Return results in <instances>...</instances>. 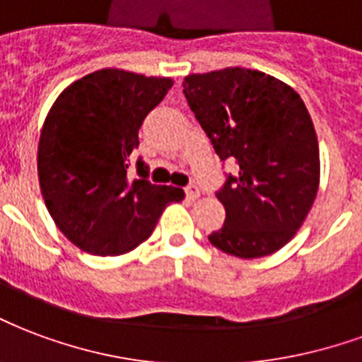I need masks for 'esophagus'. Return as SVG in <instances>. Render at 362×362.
<instances>
[{
  "mask_svg": "<svg viewBox=\"0 0 362 362\" xmlns=\"http://www.w3.org/2000/svg\"><path fill=\"white\" fill-rule=\"evenodd\" d=\"M186 195H188V199L195 202V199H199L202 192H199V188H197V186H188V188H186Z\"/></svg>",
  "mask_w": 362,
  "mask_h": 362,
  "instance_id": "1",
  "label": "esophagus"
}]
</instances>
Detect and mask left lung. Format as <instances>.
Here are the masks:
<instances>
[{
  "label": "left lung",
  "instance_id": "obj_1",
  "mask_svg": "<svg viewBox=\"0 0 362 362\" xmlns=\"http://www.w3.org/2000/svg\"><path fill=\"white\" fill-rule=\"evenodd\" d=\"M184 95L218 157L240 163L216 194L226 218L209 242L240 259L276 253L301 228L320 184L303 99L282 80L242 66L188 74Z\"/></svg>",
  "mask_w": 362,
  "mask_h": 362
}]
</instances>
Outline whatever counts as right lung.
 Listing matches in <instances>:
<instances>
[{
	"instance_id": "1",
	"label": "right lung",
	"mask_w": 362,
	"mask_h": 362,
	"mask_svg": "<svg viewBox=\"0 0 362 362\" xmlns=\"http://www.w3.org/2000/svg\"><path fill=\"white\" fill-rule=\"evenodd\" d=\"M174 80L101 69L66 86L40 132L38 180L57 228L86 253L117 257L146 242L184 189L128 180L138 130Z\"/></svg>"
}]
</instances>
